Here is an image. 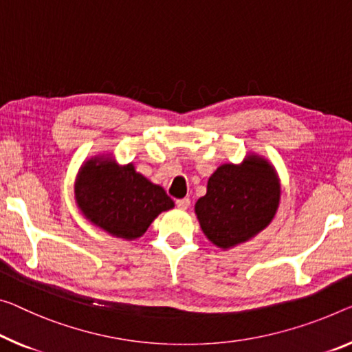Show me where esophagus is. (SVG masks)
Instances as JSON below:
<instances>
[{
	"instance_id": "esophagus-1",
	"label": "esophagus",
	"mask_w": 352,
	"mask_h": 352,
	"mask_svg": "<svg viewBox=\"0 0 352 352\" xmlns=\"http://www.w3.org/2000/svg\"><path fill=\"white\" fill-rule=\"evenodd\" d=\"M176 206L179 208V209H187L188 206H190V199H188V198L177 199V201H176Z\"/></svg>"
}]
</instances>
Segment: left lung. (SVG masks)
<instances>
[{
  "label": "left lung",
  "mask_w": 352,
  "mask_h": 352,
  "mask_svg": "<svg viewBox=\"0 0 352 352\" xmlns=\"http://www.w3.org/2000/svg\"><path fill=\"white\" fill-rule=\"evenodd\" d=\"M278 203L277 171L266 159L252 154L241 165L225 164L214 171L195 214L208 239L226 250L266 228Z\"/></svg>",
  "instance_id": "obj_1"
}]
</instances>
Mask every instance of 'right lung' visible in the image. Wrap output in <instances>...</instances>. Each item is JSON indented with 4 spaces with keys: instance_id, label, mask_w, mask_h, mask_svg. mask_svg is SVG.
Instances as JSON below:
<instances>
[{
    "instance_id": "right-lung-1",
    "label": "right lung",
    "mask_w": 352,
    "mask_h": 352,
    "mask_svg": "<svg viewBox=\"0 0 352 352\" xmlns=\"http://www.w3.org/2000/svg\"><path fill=\"white\" fill-rule=\"evenodd\" d=\"M75 201L85 219L108 234L138 239L160 212L175 208L157 184L107 157L86 160L75 181Z\"/></svg>"
}]
</instances>
